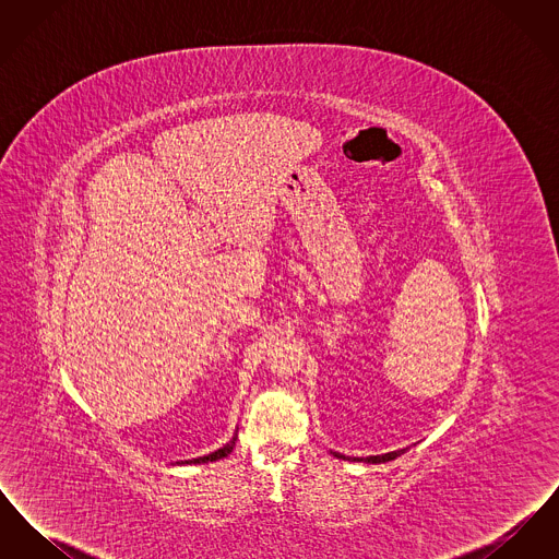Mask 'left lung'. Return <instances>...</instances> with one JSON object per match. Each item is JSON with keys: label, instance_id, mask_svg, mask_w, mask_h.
<instances>
[{"label": "left lung", "instance_id": "1", "mask_svg": "<svg viewBox=\"0 0 559 559\" xmlns=\"http://www.w3.org/2000/svg\"><path fill=\"white\" fill-rule=\"evenodd\" d=\"M408 451V449H400V451L394 452H385V454H374V456H346V454H340V452H333V456H340V459H346V461H365V463H385V461H394L396 456L400 454H404V452Z\"/></svg>", "mask_w": 559, "mask_h": 559}]
</instances>
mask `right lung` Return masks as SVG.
<instances>
[{
    "label": "right lung",
    "instance_id": "1",
    "mask_svg": "<svg viewBox=\"0 0 559 559\" xmlns=\"http://www.w3.org/2000/svg\"><path fill=\"white\" fill-rule=\"evenodd\" d=\"M235 444H237V436L228 442V444H224L222 449H217V451L212 452V454H205V456H199V459H190V461H185V463H210V461H217V459H224V456H228L233 449H235Z\"/></svg>",
    "mask_w": 559,
    "mask_h": 559
}]
</instances>
